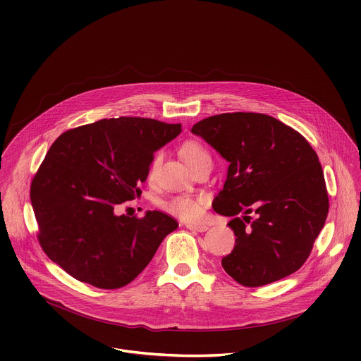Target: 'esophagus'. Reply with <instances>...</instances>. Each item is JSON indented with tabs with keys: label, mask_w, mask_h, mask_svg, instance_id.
<instances>
[{
	"label": "esophagus",
	"mask_w": 361,
	"mask_h": 361,
	"mask_svg": "<svg viewBox=\"0 0 361 361\" xmlns=\"http://www.w3.org/2000/svg\"><path fill=\"white\" fill-rule=\"evenodd\" d=\"M185 227L191 231H200V233H202V231L209 228V226H205V224H187Z\"/></svg>",
	"instance_id": "obj_1"
}]
</instances>
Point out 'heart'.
<instances>
[{"mask_svg": "<svg viewBox=\"0 0 361 361\" xmlns=\"http://www.w3.org/2000/svg\"><path fill=\"white\" fill-rule=\"evenodd\" d=\"M181 156L185 160V163L194 169L195 166L204 163V161H212V156L209 154L207 148H205L201 142L198 141H187L183 144L181 149ZM160 157L156 156L151 163V169H149V177L154 176V171H156L157 166H159ZM166 209L187 221H194L198 220L201 217L202 213V207H201V202L192 197L188 195H177L173 197L170 201L166 202Z\"/></svg>", "mask_w": 361, "mask_h": 361, "instance_id": "heart-1", "label": "heart"}]
</instances>
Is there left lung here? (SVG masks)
<instances>
[{"label": "left lung", "instance_id": "8db88e82", "mask_svg": "<svg viewBox=\"0 0 361 361\" xmlns=\"http://www.w3.org/2000/svg\"><path fill=\"white\" fill-rule=\"evenodd\" d=\"M191 133L230 164L213 201L216 213L233 217L228 226L237 237L221 260L226 273L245 287H260L297 271L329 213L324 174L312 145L280 120L259 113L213 116Z\"/></svg>", "mask_w": 361, "mask_h": 361}]
</instances>
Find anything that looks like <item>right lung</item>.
I'll list each match as a JSON object with an SVG mask.
<instances>
[{"label": "right lung", "instance_id": "obj_1", "mask_svg": "<svg viewBox=\"0 0 361 361\" xmlns=\"http://www.w3.org/2000/svg\"><path fill=\"white\" fill-rule=\"evenodd\" d=\"M181 124L152 118L99 120L63 133L31 183L38 241L71 277L98 288L131 283L178 223L161 213L116 214L141 194L154 152Z\"/></svg>", "mask_w": 361, "mask_h": 361}]
</instances>
